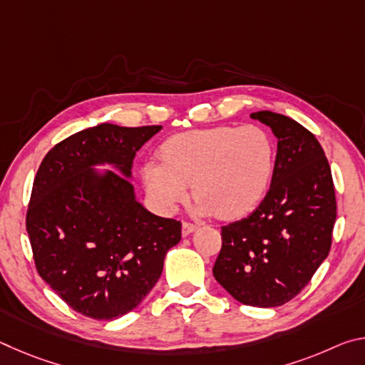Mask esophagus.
<instances>
[{
    "instance_id": "obj_1",
    "label": "esophagus",
    "mask_w": 365,
    "mask_h": 365,
    "mask_svg": "<svg viewBox=\"0 0 365 365\" xmlns=\"http://www.w3.org/2000/svg\"><path fill=\"white\" fill-rule=\"evenodd\" d=\"M196 228H197L196 224H191V222H183V225H182V235H183V237H188V235L193 233V232L196 230Z\"/></svg>"
}]
</instances>
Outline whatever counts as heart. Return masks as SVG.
Masks as SVG:
<instances>
[{
  "label": "heart",
  "instance_id": "obj_1",
  "mask_svg": "<svg viewBox=\"0 0 365 365\" xmlns=\"http://www.w3.org/2000/svg\"><path fill=\"white\" fill-rule=\"evenodd\" d=\"M160 159L141 168L146 193L160 211H175L193 185L201 212L233 219L257 206L269 190L275 143L259 125H222L175 135L160 146Z\"/></svg>",
  "mask_w": 365,
  "mask_h": 365
}]
</instances>
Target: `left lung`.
Listing matches in <instances>:
<instances>
[{
    "label": "left lung",
    "mask_w": 365,
    "mask_h": 365,
    "mask_svg": "<svg viewBox=\"0 0 365 365\" xmlns=\"http://www.w3.org/2000/svg\"><path fill=\"white\" fill-rule=\"evenodd\" d=\"M250 117L275 135L274 177L256 211L222 227L212 274L243 304L277 307L293 299L329 256L335 188L322 146L307 128L272 110Z\"/></svg>",
    "instance_id": "left-lung-1"
}]
</instances>
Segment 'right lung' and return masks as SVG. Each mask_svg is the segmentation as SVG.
Returning <instances> with one entry per match:
<instances>
[{
  "label": "right lung",
  "instance_id": "right-lung-1",
  "mask_svg": "<svg viewBox=\"0 0 365 365\" xmlns=\"http://www.w3.org/2000/svg\"><path fill=\"white\" fill-rule=\"evenodd\" d=\"M160 128L98 123L58 143L36 172L27 211L36 270L86 317L133 311L182 238L180 222L148 211L130 182L135 154Z\"/></svg>",
  "mask_w": 365,
  "mask_h": 365
}]
</instances>
